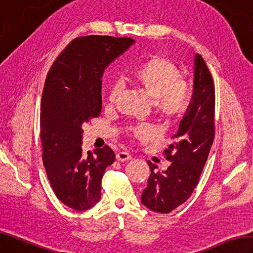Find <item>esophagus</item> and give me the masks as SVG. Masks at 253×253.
<instances>
[{
	"mask_svg": "<svg viewBox=\"0 0 253 253\" xmlns=\"http://www.w3.org/2000/svg\"><path fill=\"white\" fill-rule=\"evenodd\" d=\"M116 159L118 160L119 162H125V161H128V160H131L132 157H131L130 153H127L126 151H120V152L117 153Z\"/></svg>",
	"mask_w": 253,
	"mask_h": 253,
	"instance_id": "1",
	"label": "esophagus"
}]
</instances>
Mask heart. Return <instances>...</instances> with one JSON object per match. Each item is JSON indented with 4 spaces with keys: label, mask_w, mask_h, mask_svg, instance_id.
<instances>
[{
    "label": "heart",
    "mask_w": 253,
    "mask_h": 253,
    "mask_svg": "<svg viewBox=\"0 0 253 253\" xmlns=\"http://www.w3.org/2000/svg\"><path fill=\"white\" fill-rule=\"evenodd\" d=\"M126 79L152 100L156 113L165 122L176 121L189 108L192 97L190 84L181 78L178 67L163 55L153 54L144 59L127 73ZM117 91L109 93V101L115 100ZM133 133L143 138L149 134V128L135 127Z\"/></svg>",
    "instance_id": "b5f03b06"
}]
</instances>
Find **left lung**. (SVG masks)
I'll list each match as a JSON object with an SVG mask.
<instances>
[{
  "instance_id": "obj_1",
  "label": "left lung",
  "mask_w": 253,
  "mask_h": 253,
  "mask_svg": "<svg viewBox=\"0 0 253 253\" xmlns=\"http://www.w3.org/2000/svg\"><path fill=\"white\" fill-rule=\"evenodd\" d=\"M214 137V85L211 74L200 54L194 59L193 94L187 113L171 136L173 144L164 150L170 165L151 174L141 194V203L150 211L169 213L186 202L198 186Z\"/></svg>"
}]
</instances>
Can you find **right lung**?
<instances>
[{
	"label": "right lung",
	"mask_w": 253,
	"mask_h": 253,
	"mask_svg": "<svg viewBox=\"0 0 253 253\" xmlns=\"http://www.w3.org/2000/svg\"><path fill=\"white\" fill-rule=\"evenodd\" d=\"M134 42L130 38H77L47 74L41 105L42 163L54 194L74 211H87L100 201L104 171L115 161L108 146L84 155L83 125L101 114L104 71Z\"/></svg>",
	"instance_id": "add662e5"
}]
</instances>
